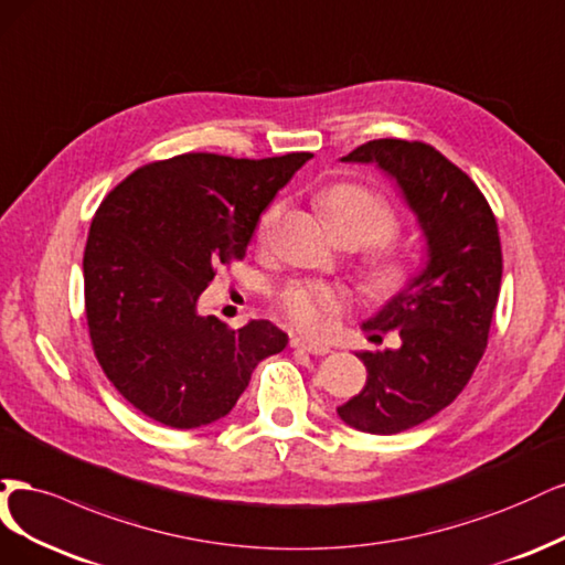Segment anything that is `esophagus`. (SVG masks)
I'll return each mask as SVG.
<instances>
[{"label":"esophagus","mask_w":565,"mask_h":565,"mask_svg":"<svg viewBox=\"0 0 565 565\" xmlns=\"http://www.w3.org/2000/svg\"><path fill=\"white\" fill-rule=\"evenodd\" d=\"M290 348H294V350H302V352H309V354H317V356H323V354H329V352H331L329 344L312 342V340L300 338V335H294V338H290Z\"/></svg>","instance_id":"34e87169"}]
</instances>
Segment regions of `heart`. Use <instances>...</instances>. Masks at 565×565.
I'll use <instances>...</instances> for the list:
<instances>
[{"label": "heart", "mask_w": 565, "mask_h": 565, "mask_svg": "<svg viewBox=\"0 0 565 565\" xmlns=\"http://www.w3.org/2000/svg\"><path fill=\"white\" fill-rule=\"evenodd\" d=\"M319 204L338 236H359L363 244H380L387 242L396 232V217L385 199L361 185L338 183L326 188L319 194ZM281 211V202L269 204L263 211L258 221V239L263 244H267L275 234ZM396 275L398 269L394 265L380 269V279L385 281H392ZM344 305H348V296L321 281H296L286 286L281 294L284 315L307 333L329 331Z\"/></svg>", "instance_id": "1"}]
</instances>
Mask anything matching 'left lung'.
Wrapping results in <instances>:
<instances>
[{
  "mask_svg": "<svg viewBox=\"0 0 565 565\" xmlns=\"http://www.w3.org/2000/svg\"><path fill=\"white\" fill-rule=\"evenodd\" d=\"M340 161L390 175L425 236L420 271L361 323L398 331L402 348L359 352L366 385L338 406L344 425L396 434L444 411L486 352L502 279L498 223L471 178L431 145L382 138Z\"/></svg>",
  "mask_w": 565,
  "mask_h": 565,
  "instance_id": "8db88e82",
  "label": "left lung"
}]
</instances>
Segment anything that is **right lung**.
<instances>
[{
    "label": "right lung",
    "mask_w": 565,
    "mask_h": 565,
    "mask_svg": "<svg viewBox=\"0 0 565 565\" xmlns=\"http://www.w3.org/2000/svg\"><path fill=\"white\" fill-rule=\"evenodd\" d=\"M309 152H192L134 171L103 199L84 250L86 321L119 394L173 429L225 417L288 335L265 319L232 331L199 315L215 269L244 258L260 213Z\"/></svg>",
    "instance_id": "1"
}]
</instances>
